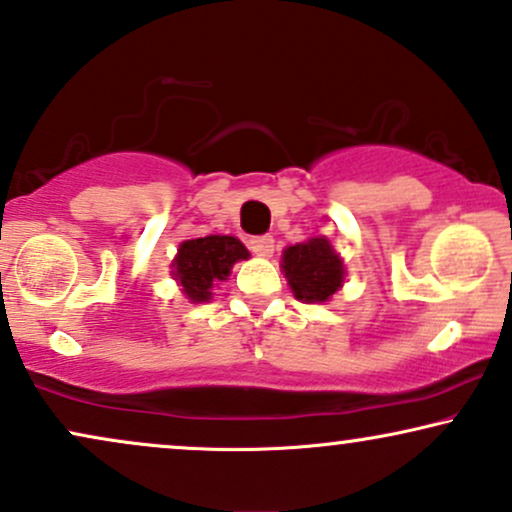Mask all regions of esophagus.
Listing matches in <instances>:
<instances>
[{
    "mask_svg": "<svg viewBox=\"0 0 512 512\" xmlns=\"http://www.w3.org/2000/svg\"><path fill=\"white\" fill-rule=\"evenodd\" d=\"M249 249L254 251L256 256H261V258H270V256H273V251H275V239L270 237V235H258V237H251V239H249Z\"/></svg>",
    "mask_w": 512,
    "mask_h": 512,
    "instance_id": "34e87169",
    "label": "esophagus"
}]
</instances>
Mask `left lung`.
Listing matches in <instances>:
<instances>
[{
  "instance_id": "obj_1",
  "label": "left lung",
  "mask_w": 512,
  "mask_h": 512,
  "mask_svg": "<svg viewBox=\"0 0 512 512\" xmlns=\"http://www.w3.org/2000/svg\"><path fill=\"white\" fill-rule=\"evenodd\" d=\"M282 273L296 299L306 304H323L337 289H342L346 270L330 239L313 237L282 251Z\"/></svg>"
}]
</instances>
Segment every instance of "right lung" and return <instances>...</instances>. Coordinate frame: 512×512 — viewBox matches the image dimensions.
I'll use <instances>...</instances> for the list:
<instances>
[{"instance_id": "add662e5", "label": "right lung", "mask_w": 512, "mask_h": 512, "mask_svg": "<svg viewBox=\"0 0 512 512\" xmlns=\"http://www.w3.org/2000/svg\"><path fill=\"white\" fill-rule=\"evenodd\" d=\"M249 251L230 235H208L180 244L173 261V277L192 304L211 299L216 282L227 280L237 261H246Z\"/></svg>"}]
</instances>
